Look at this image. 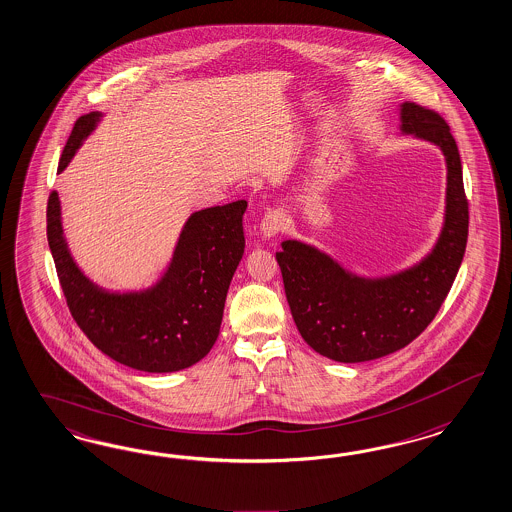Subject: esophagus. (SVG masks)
Returning <instances> with one entry per match:
<instances>
[{"label": "esophagus", "mask_w": 512, "mask_h": 512, "mask_svg": "<svg viewBox=\"0 0 512 512\" xmlns=\"http://www.w3.org/2000/svg\"><path fill=\"white\" fill-rule=\"evenodd\" d=\"M282 228H284V215H282V211H278V209H273V211L265 213V217H263L262 222H260V232H262L263 237H273V235H277Z\"/></svg>", "instance_id": "1"}]
</instances>
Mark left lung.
Here are the masks:
<instances>
[{
    "mask_svg": "<svg viewBox=\"0 0 512 512\" xmlns=\"http://www.w3.org/2000/svg\"><path fill=\"white\" fill-rule=\"evenodd\" d=\"M400 134L439 147L447 166L445 213L428 254L391 275L366 277L299 239L282 241L277 262L293 322L308 346L338 363H365L406 348L434 320L468 243L462 162L445 119L400 104Z\"/></svg>",
    "mask_w": 512,
    "mask_h": 512,
    "instance_id": "left-lung-1",
    "label": "left lung"
}]
</instances>
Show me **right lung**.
I'll use <instances>...</instances> for the list:
<instances>
[{
    "mask_svg": "<svg viewBox=\"0 0 512 512\" xmlns=\"http://www.w3.org/2000/svg\"><path fill=\"white\" fill-rule=\"evenodd\" d=\"M101 119L103 112H91L74 123L59 174ZM245 211V200L194 211L161 278L144 290L119 292L95 284L74 260L54 190L46 237L74 322L110 359L134 370L164 374L198 363L220 333L226 293L245 252Z\"/></svg>",
    "mask_w": 512,
    "mask_h": 512,
    "instance_id": "right-lung-1",
    "label": "right lung"
}]
</instances>
